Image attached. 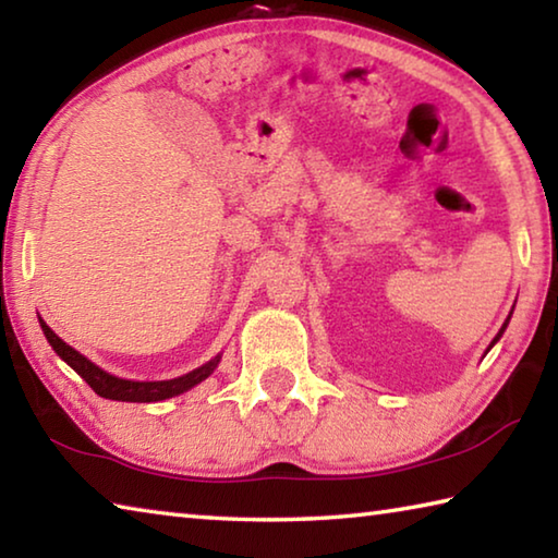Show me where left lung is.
Instances as JSON below:
<instances>
[{"label":"left lung","instance_id":"1","mask_svg":"<svg viewBox=\"0 0 558 558\" xmlns=\"http://www.w3.org/2000/svg\"><path fill=\"white\" fill-rule=\"evenodd\" d=\"M507 323H509V317H507ZM507 323L502 325V329H499V332H497V337L493 339V344H489V347H487V352H489V349H493V347H495V342H497V339H499V337H502V332H505V329H507Z\"/></svg>","mask_w":558,"mask_h":558}]
</instances>
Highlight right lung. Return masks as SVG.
<instances>
[{"label":"right lung","instance_id":"right-lung-1","mask_svg":"<svg viewBox=\"0 0 558 558\" xmlns=\"http://www.w3.org/2000/svg\"><path fill=\"white\" fill-rule=\"evenodd\" d=\"M41 329L49 344L53 347V352L59 354L71 369L86 381L93 391L102 399H112V401H130V403H153V401H165L172 399V396L184 393L189 389H194L196 384H202L206 376H211L216 366L221 362V354L214 356L211 362H206L199 369L189 372L184 376H177V379L169 381H130V379H120V376H112L108 372H102L100 366H96L90 359L83 356L81 352H75L71 344H65L63 339L53 332V329L44 323L39 317Z\"/></svg>","mask_w":558,"mask_h":558}]
</instances>
